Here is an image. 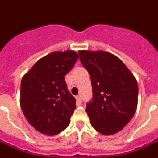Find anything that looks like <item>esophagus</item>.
Instances as JSON below:
<instances>
[{"mask_svg":"<svg viewBox=\"0 0 158 158\" xmlns=\"http://www.w3.org/2000/svg\"><path fill=\"white\" fill-rule=\"evenodd\" d=\"M76 99H77V102L78 103H81V102H82V98H81V95H78V96H77Z\"/></svg>","mask_w":158,"mask_h":158,"instance_id":"esophagus-1","label":"esophagus"}]
</instances>
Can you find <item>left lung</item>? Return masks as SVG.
Returning a JSON list of instances; mask_svg holds the SVG:
<instances>
[{
  "label": "left lung",
  "mask_w": 158,
  "mask_h": 158,
  "mask_svg": "<svg viewBox=\"0 0 158 158\" xmlns=\"http://www.w3.org/2000/svg\"><path fill=\"white\" fill-rule=\"evenodd\" d=\"M78 53L91 78L93 99L85 110L91 125L102 135L115 134L136 110V79L120 59L108 52L81 50Z\"/></svg>",
  "instance_id": "1"
}]
</instances>
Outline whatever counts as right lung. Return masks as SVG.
I'll return each instance as SVG.
<instances>
[{
	"mask_svg": "<svg viewBox=\"0 0 158 158\" xmlns=\"http://www.w3.org/2000/svg\"><path fill=\"white\" fill-rule=\"evenodd\" d=\"M78 57L73 50L56 51L40 59L22 79L21 108L42 134L57 135L69 124L76 99L68 90L64 77Z\"/></svg>",
	"mask_w": 158,
	"mask_h": 158,
	"instance_id": "obj_1",
	"label": "right lung"
}]
</instances>
